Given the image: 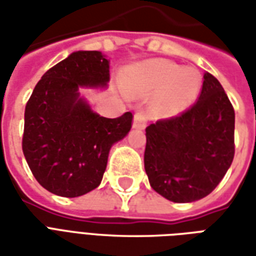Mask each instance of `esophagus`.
<instances>
[{"instance_id":"esophagus-1","label":"esophagus","mask_w":256,"mask_h":256,"mask_svg":"<svg viewBox=\"0 0 256 256\" xmlns=\"http://www.w3.org/2000/svg\"><path fill=\"white\" fill-rule=\"evenodd\" d=\"M146 126V119H145V115L142 112H136L133 119V128H140L142 130Z\"/></svg>"}]
</instances>
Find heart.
<instances>
[{
	"instance_id": "heart-1",
	"label": "heart",
	"mask_w": 256,
	"mask_h": 256,
	"mask_svg": "<svg viewBox=\"0 0 256 256\" xmlns=\"http://www.w3.org/2000/svg\"><path fill=\"white\" fill-rule=\"evenodd\" d=\"M122 84L130 97H146L156 93L150 104L154 114L174 115L194 100L202 78L194 68L154 58L128 68L123 74Z\"/></svg>"
}]
</instances>
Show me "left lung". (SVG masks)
<instances>
[{"label":"left lung","mask_w":256,"mask_h":256,"mask_svg":"<svg viewBox=\"0 0 256 256\" xmlns=\"http://www.w3.org/2000/svg\"><path fill=\"white\" fill-rule=\"evenodd\" d=\"M200 97L181 115L145 128L144 164L156 192L190 203L212 192L234 156V110L218 79L204 74Z\"/></svg>","instance_id":"8db88e82"}]
</instances>
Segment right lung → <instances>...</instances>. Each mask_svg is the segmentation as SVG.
Listing matches in <instances>:
<instances>
[{
    "label": "right lung",
    "mask_w": 256,
    "mask_h": 256,
    "mask_svg": "<svg viewBox=\"0 0 256 256\" xmlns=\"http://www.w3.org/2000/svg\"><path fill=\"white\" fill-rule=\"evenodd\" d=\"M110 62L97 50L71 53L44 74L24 111L23 154L49 192L78 198L100 185L111 146L132 128L133 114L110 119L92 111L79 86L106 88Z\"/></svg>",
    "instance_id": "add662e5"
}]
</instances>
